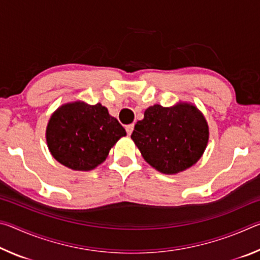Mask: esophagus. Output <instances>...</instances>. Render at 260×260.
Masks as SVG:
<instances>
[{
	"label": "esophagus",
	"instance_id": "obj_1",
	"mask_svg": "<svg viewBox=\"0 0 260 260\" xmlns=\"http://www.w3.org/2000/svg\"><path fill=\"white\" fill-rule=\"evenodd\" d=\"M133 129H134V125L133 124L126 126V132H127V134H128V135H131L132 133H133Z\"/></svg>",
	"mask_w": 260,
	"mask_h": 260
}]
</instances>
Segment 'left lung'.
<instances>
[{"mask_svg": "<svg viewBox=\"0 0 260 260\" xmlns=\"http://www.w3.org/2000/svg\"><path fill=\"white\" fill-rule=\"evenodd\" d=\"M146 161L165 174L189 169L203 155L209 127L196 107L181 103L172 108H148L131 135Z\"/></svg>", "mask_w": 260, "mask_h": 260, "instance_id": "obj_1", "label": "left lung"}]
</instances>
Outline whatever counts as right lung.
I'll use <instances>...</instances> for the list:
<instances>
[{"label":"right lung","mask_w":260,"mask_h":260,"mask_svg":"<svg viewBox=\"0 0 260 260\" xmlns=\"http://www.w3.org/2000/svg\"><path fill=\"white\" fill-rule=\"evenodd\" d=\"M126 131L102 104L74 102L61 105L47 127L52 157L76 171H90L108 157Z\"/></svg>","instance_id":"1"}]
</instances>
